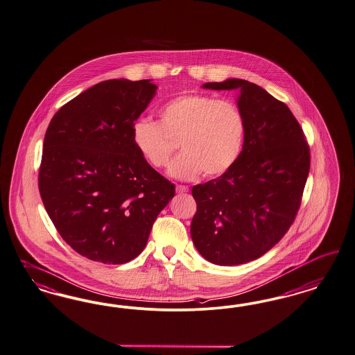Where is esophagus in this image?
I'll list each match as a JSON object with an SVG mask.
<instances>
[{
	"label": "esophagus",
	"instance_id": "34e87169",
	"mask_svg": "<svg viewBox=\"0 0 355 355\" xmlns=\"http://www.w3.org/2000/svg\"><path fill=\"white\" fill-rule=\"evenodd\" d=\"M175 190H177V193H187L189 191V187L187 186H184V184H177L175 186Z\"/></svg>",
	"mask_w": 355,
	"mask_h": 355
}]
</instances>
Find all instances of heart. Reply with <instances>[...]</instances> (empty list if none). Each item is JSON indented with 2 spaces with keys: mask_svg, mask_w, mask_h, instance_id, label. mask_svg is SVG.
<instances>
[{
  "mask_svg": "<svg viewBox=\"0 0 355 355\" xmlns=\"http://www.w3.org/2000/svg\"><path fill=\"white\" fill-rule=\"evenodd\" d=\"M245 136L241 109L206 94L173 98L159 109V122L137 119L131 128L135 149L155 169L169 164L180 143L184 153L171 164V174L182 180L227 173L243 152Z\"/></svg>",
  "mask_w": 355,
  "mask_h": 355,
  "instance_id": "1",
  "label": "heart"
}]
</instances>
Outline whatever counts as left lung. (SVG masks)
<instances>
[{
	"mask_svg": "<svg viewBox=\"0 0 355 355\" xmlns=\"http://www.w3.org/2000/svg\"><path fill=\"white\" fill-rule=\"evenodd\" d=\"M203 87L240 89L246 136L230 171L193 187L190 232L209 262L241 265L269 252L295 221L309 173V146L291 110L261 86L230 78Z\"/></svg>",
	"mask_w": 355,
	"mask_h": 355,
	"instance_id": "8db88e82",
	"label": "left lung"
}]
</instances>
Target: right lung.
<instances>
[{
    "label": "right lung",
    "mask_w": 355,
    "mask_h": 355,
    "mask_svg": "<svg viewBox=\"0 0 355 355\" xmlns=\"http://www.w3.org/2000/svg\"><path fill=\"white\" fill-rule=\"evenodd\" d=\"M156 89L150 80L102 81L67 102L46 131L39 193L62 240L92 261L137 257L175 193L131 139Z\"/></svg>",
    "instance_id": "add662e5"
}]
</instances>
